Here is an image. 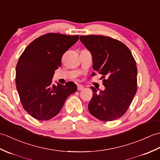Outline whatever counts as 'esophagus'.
<instances>
[{
    "label": "esophagus",
    "instance_id": "1",
    "mask_svg": "<svg viewBox=\"0 0 160 160\" xmlns=\"http://www.w3.org/2000/svg\"><path fill=\"white\" fill-rule=\"evenodd\" d=\"M84 89V86L81 85V84H78V91H81Z\"/></svg>",
    "mask_w": 160,
    "mask_h": 160
}]
</instances>
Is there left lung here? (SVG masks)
I'll return each mask as SVG.
<instances>
[{
  "label": "left lung",
  "mask_w": 160,
  "mask_h": 160,
  "mask_svg": "<svg viewBox=\"0 0 160 160\" xmlns=\"http://www.w3.org/2000/svg\"><path fill=\"white\" fill-rule=\"evenodd\" d=\"M80 40L92 54L93 68L102 76L105 87L100 92L91 87L93 96L89 111L102 121L116 120L127 112L137 92L138 69L134 58L123 42L111 37L81 36Z\"/></svg>",
  "instance_id": "8db88e82"
}]
</instances>
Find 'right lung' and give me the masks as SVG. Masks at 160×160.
<instances>
[{
	"mask_svg": "<svg viewBox=\"0 0 160 160\" xmlns=\"http://www.w3.org/2000/svg\"><path fill=\"white\" fill-rule=\"evenodd\" d=\"M79 36L48 33L26 47L16 65V84L22 107L33 118L48 120L59 113L76 84H52L54 71L61 65L63 54Z\"/></svg>",
	"mask_w": 160,
	"mask_h": 160,
	"instance_id": "obj_1",
	"label": "right lung"
}]
</instances>
